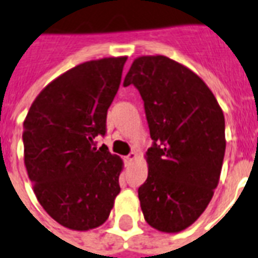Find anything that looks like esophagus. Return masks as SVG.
I'll return each instance as SVG.
<instances>
[{"label": "esophagus", "instance_id": "obj_1", "mask_svg": "<svg viewBox=\"0 0 258 258\" xmlns=\"http://www.w3.org/2000/svg\"><path fill=\"white\" fill-rule=\"evenodd\" d=\"M137 157H138L137 153H135V151H133V153H130V154L125 157V162H127V164H131L133 161L137 160Z\"/></svg>", "mask_w": 258, "mask_h": 258}]
</instances>
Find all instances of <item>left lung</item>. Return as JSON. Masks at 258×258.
Segmentation results:
<instances>
[{
	"label": "left lung",
	"instance_id": "left-lung-1",
	"mask_svg": "<svg viewBox=\"0 0 258 258\" xmlns=\"http://www.w3.org/2000/svg\"><path fill=\"white\" fill-rule=\"evenodd\" d=\"M137 86L154 141L147 180L138 189L145 221L180 233L199 219L214 196L225 158V116L195 72L164 55L134 59L124 86Z\"/></svg>",
	"mask_w": 258,
	"mask_h": 258
}]
</instances>
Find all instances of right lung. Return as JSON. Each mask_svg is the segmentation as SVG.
I'll return each mask as SVG.
<instances>
[{
	"label": "right lung",
	"mask_w": 258,
	"mask_h": 258,
	"mask_svg": "<svg viewBox=\"0 0 258 258\" xmlns=\"http://www.w3.org/2000/svg\"><path fill=\"white\" fill-rule=\"evenodd\" d=\"M127 56L89 60L37 94L24 120V164L44 211L66 229L88 231L107 221L120 192L123 160L100 149L109 105Z\"/></svg>",
	"instance_id": "1"
}]
</instances>
